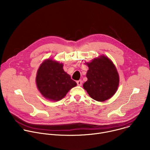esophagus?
<instances>
[{
    "label": "esophagus",
    "mask_w": 150,
    "mask_h": 150,
    "mask_svg": "<svg viewBox=\"0 0 150 150\" xmlns=\"http://www.w3.org/2000/svg\"><path fill=\"white\" fill-rule=\"evenodd\" d=\"M76 83H77V85H79V86H81L82 83V80H78V81H76Z\"/></svg>",
    "instance_id": "34e87169"
}]
</instances>
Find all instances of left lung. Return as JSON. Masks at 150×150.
Masks as SVG:
<instances>
[{"label":"left lung","instance_id":"left-lung-1","mask_svg":"<svg viewBox=\"0 0 150 150\" xmlns=\"http://www.w3.org/2000/svg\"><path fill=\"white\" fill-rule=\"evenodd\" d=\"M85 63L89 69L86 75L88 80L83 83V88L96 101H104L111 98L119 82V75L113 62L102 56Z\"/></svg>","mask_w":150,"mask_h":150}]
</instances>
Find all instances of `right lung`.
<instances>
[{
	"label": "right lung",
	"mask_w": 150,
	"mask_h": 150,
	"mask_svg": "<svg viewBox=\"0 0 150 150\" xmlns=\"http://www.w3.org/2000/svg\"><path fill=\"white\" fill-rule=\"evenodd\" d=\"M37 87L45 98L53 101L63 98L76 85L69 75L63 71V64L47 59L40 67L36 76Z\"/></svg>",
	"instance_id": "obj_1"
}]
</instances>
